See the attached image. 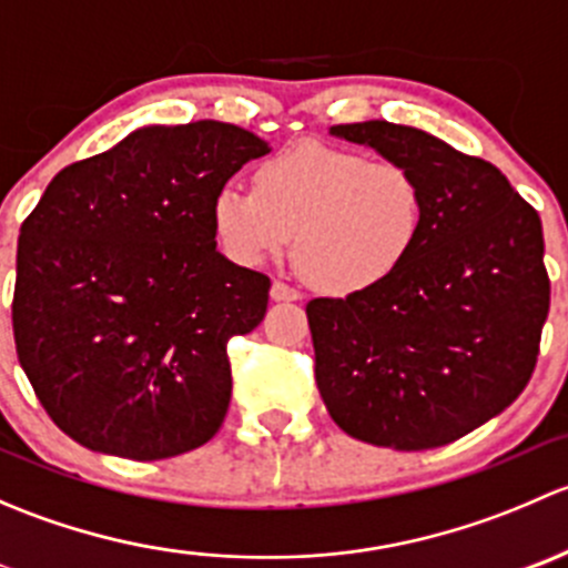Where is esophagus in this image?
<instances>
[{"label":"esophagus","instance_id":"1","mask_svg":"<svg viewBox=\"0 0 568 568\" xmlns=\"http://www.w3.org/2000/svg\"><path fill=\"white\" fill-rule=\"evenodd\" d=\"M272 300L274 302H300L302 300V294L296 288H291V285H285V283H272Z\"/></svg>","mask_w":568,"mask_h":568}]
</instances>
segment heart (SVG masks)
Masks as SVG:
<instances>
[{"label":"heart","mask_w":568,"mask_h":568,"mask_svg":"<svg viewBox=\"0 0 568 568\" xmlns=\"http://www.w3.org/2000/svg\"><path fill=\"white\" fill-rule=\"evenodd\" d=\"M211 227L236 266H261L294 242L296 263L324 294H368L420 244L426 192L406 164L300 142L255 170V189L222 183Z\"/></svg>","instance_id":"1"}]
</instances>
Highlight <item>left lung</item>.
<instances>
[{
	"label": "left lung",
	"instance_id": "left-lung-1",
	"mask_svg": "<svg viewBox=\"0 0 568 568\" xmlns=\"http://www.w3.org/2000/svg\"><path fill=\"white\" fill-rule=\"evenodd\" d=\"M329 134L420 178L426 227L385 285L307 302L321 398L363 443H456L511 406L536 368L549 313L541 220L495 164L426 131L365 120Z\"/></svg>",
	"mask_w": 568,
	"mask_h": 568
}]
</instances>
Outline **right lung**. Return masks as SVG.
I'll use <instances>...</instances> for the list:
<instances>
[{"mask_svg": "<svg viewBox=\"0 0 568 568\" xmlns=\"http://www.w3.org/2000/svg\"><path fill=\"white\" fill-rule=\"evenodd\" d=\"M268 151L220 120L142 125L51 178L21 225L13 337L79 445L156 462L220 432L227 341L261 324L272 283L216 250L211 200Z\"/></svg>", "mask_w": 568, "mask_h": 568, "instance_id": "right-lung-1", "label": "right lung"}]
</instances>
